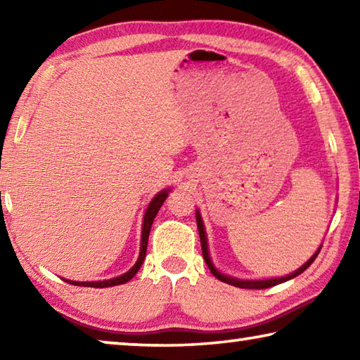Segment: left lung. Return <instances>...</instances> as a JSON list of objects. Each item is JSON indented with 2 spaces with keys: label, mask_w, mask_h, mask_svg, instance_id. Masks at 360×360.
<instances>
[{
  "label": "left lung",
  "mask_w": 360,
  "mask_h": 360,
  "mask_svg": "<svg viewBox=\"0 0 360 360\" xmlns=\"http://www.w3.org/2000/svg\"><path fill=\"white\" fill-rule=\"evenodd\" d=\"M195 217H197V227H198V233H200V243H202V252H203V259L206 262V265H208L211 273L219 279V281L227 283L230 285H235V288H241V289H266V288H271V285H276V284H281V283L289 281V279L298 276V275H300V273H303L309 265L313 264L314 259L318 257L321 248H322V245H321L318 248V251H316L311 255V257H309L307 262H304V264L300 268H297L295 271H292V273H289V275H285V276H281V278H266V279H241V278H235V276L225 275V273H222L221 270H217L216 265L212 264L211 255H210V249H208V236H206L203 219H202V214H200L198 210H197V212H195Z\"/></svg>",
  "instance_id": "left-lung-1"
}]
</instances>
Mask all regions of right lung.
<instances>
[{"label": "right lung", "instance_id": "right-lung-1", "mask_svg": "<svg viewBox=\"0 0 360 360\" xmlns=\"http://www.w3.org/2000/svg\"><path fill=\"white\" fill-rule=\"evenodd\" d=\"M172 192V187L168 188H163V191L158 192L154 198L150 200V203L148 206V210L144 212V219H143V230H141V248H139V255H138V260L136 264L133 265L129 271L124 273V275L120 276H115L111 279H105V281H71V279H65L66 283L70 284H75V285H84V288H112V285H119V284H125L129 283L130 279L136 275L139 268H141L144 257H146V251H148V240H149V231L152 227V222H154V219L157 216L158 210H160V206L165 202L168 193Z\"/></svg>", "mask_w": 360, "mask_h": 360}]
</instances>
